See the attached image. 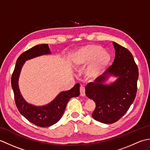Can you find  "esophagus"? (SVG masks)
Here are the masks:
<instances>
[{
  "label": "esophagus",
  "instance_id": "34e87169",
  "mask_svg": "<svg viewBox=\"0 0 150 150\" xmlns=\"http://www.w3.org/2000/svg\"><path fill=\"white\" fill-rule=\"evenodd\" d=\"M80 93H81V96L82 97H84L86 94H85V88L84 86H81L80 87Z\"/></svg>",
  "mask_w": 150,
  "mask_h": 150
}]
</instances>
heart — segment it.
Listing matches in <instances>:
<instances>
[{"label":"heart","mask_w":150,"mask_h":150,"mask_svg":"<svg viewBox=\"0 0 150 150\" xmlns=\"http://www.w3.org/2000/svg\"><path fill=\"white\" fill-rule=\"evenodd\" d=\"M110 53L98 44H88L76 50L71 55V62L75 69H81L88 64L86 75L95 78L103 73L109 66Z\"/></svg>","instance_id":"1"}]
</instances>
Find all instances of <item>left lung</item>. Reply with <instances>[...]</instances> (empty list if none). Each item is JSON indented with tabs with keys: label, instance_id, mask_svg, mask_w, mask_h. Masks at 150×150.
<instances>
[{
	"label": "left lung",
	"instance_id": "obj_1",
	"mask_svg": "<svg viewBox=\"0 0 150 150\" xmlns=\"http://www.w3.org/2000/svg\"><path fill=\"white\" fill-rule=\"evenodd\" d=\"M113 45L115 57L112 65L86 86V96L96 104L92 117L104 124L115 122L126 113L137 90L139 69L132 54L116 42ZM111 76L115 77L116 81L106 84Z\"/></svg>",
	"mask_w": 150,
	"mask_h": 150
}]
</instances>
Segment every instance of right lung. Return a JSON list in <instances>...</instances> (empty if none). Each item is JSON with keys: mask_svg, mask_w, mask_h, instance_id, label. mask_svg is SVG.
<instances>
[{"mask_svg": "<svg viewBox=\"0 0 150 150\" xmlns=\"http://www.w3.org/2000/svg\"><path fill=\"white\" fill-rule=\"evenodd\" d=\"M51 53L52 52L47 44L36 45L22 53L17 60L11 77V86L16 106L19 112L30 122L40 127L51 126L58 122L62 117L70 98L80 95V84L77 83L71 90L60 92L51 103L44 106H35L25 100L18 86V79L22 66L28 60Z\"/></svg>", "mask_w": 150, "mask_h": 150, "instance_id": "1", "label": "right lung"}]
</instances>
